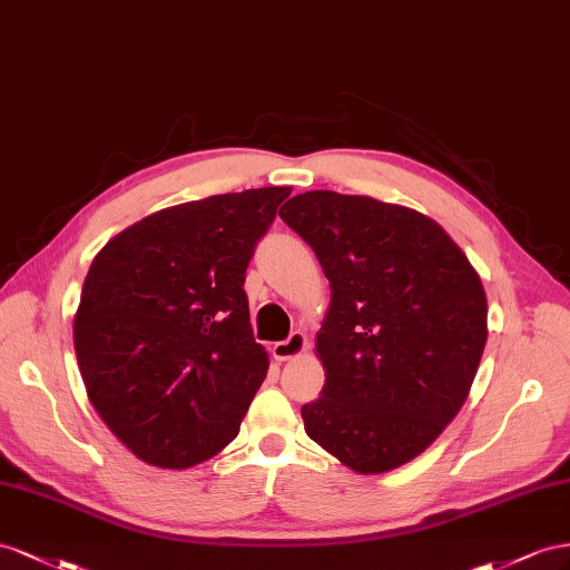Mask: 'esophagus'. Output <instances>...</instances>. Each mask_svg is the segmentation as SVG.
Masks as SVG:
<instances>
[{
    "label": "esophagus",
    "mask_w": 570,
    "mask_h": 570,
    "mask_svg": "<svg viewBox=\"0 0 570 570\" xmlns=\"http://www.w3.org/2000/svg\"><path fill=\"white\" fill-rule=\"evenodd\" d=\"M307 348V338L303 332H294L286 341H276V344L272 346V357L274 361H291V357H298L301 353H305Z\"/></svg>",
    "instance_id": "34e87169"
}]
</instances>
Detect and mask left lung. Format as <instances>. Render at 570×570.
<instances>
[{
	"label": "left lung",
	"mask_w": 570,
	"mask_h": 570,
	"mask_svg": "<svg viewBox=\"0 0 570 570\" xmlns=\"http://www.w3.org/2000/svg\"><path fill=\"white\" fill-rule=\"evenodd\" d=\"M279 217L320 259L322 396L307 436L361 475L420 456L459 415L487 344V296L442 226L370 195L307 190Z\"/></svg>",
	"instance_id": "1"
}]
</instances>
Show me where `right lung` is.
I'll use <instances>...</instances> for the list:
<instances>
[{
  "label": "right lung",
  "mask_w": 570,
  "mask_h": 570,
  "mask_svg": "<svg viewBox=\"0 0 570 570\" xmlns=\"http://www.w3.org/2000/svg\"><path fill=\"white\" fill-rule=\"evenodd\" d=\"M288 186L159 209L95 255L73 315L92 409L155 468L198 465L232 442L263 384L246 267Z\"/></svg>",
  "instance_id": "1"
}]
</instances>
